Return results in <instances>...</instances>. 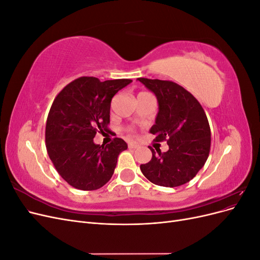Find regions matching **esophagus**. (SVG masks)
<instances>
[{"instance_id": "1", "label": "esophagus", "mask_w": 260, "mask_h": 260, "mask_svg": "<svg viewBox=\"0 0 260 260\" xmlns=\"http://www.w3.org/2000/svg\"><path fill=\"white\" fill-rule=\"evenodd\" d=\"M128 146L129 148H139L140 147V144L136 143V142H129L128 143Z\"/></svg>"}]
</instances>
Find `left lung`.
I'll return each mask as SVG.
<instances>
[{
    "mask_svg": "<svg viewBox=\"0 0 260 260\" xmlns=\"http://www.w3.org/2000/svg\"><path fill=\"white\" fill-rule=\"evenodd\" d=\"M158 101L159 111L149 130L156 142L167 141L169 149L152 151L141 165L146 179L160 186L176 187L192 180L205 165L210 151V127L200 102L183 86L169 80L138 78Z\"/></svg>",
    "mask_w": 260,
    "mask_h": 260,
    "instance_id": "8db88e82",
    "label": "left lung"
}]
</instances>
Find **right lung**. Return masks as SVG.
<instances>
[{
	"instance_id": "add662e5",
	"label": "right lung",
	"mask_w": 260,
	"mask_h": 260,
	"mask_svg": "<svg viewBox=\"0 0 260 260\" xmlns=\"http://www.w3.org/2000/svg\"><path fill=\"white\" fill-rule=\"evenodd\" d=\"M131 82L80 77L55 98L46 119L45 146L55 169L69 185L94 191L111 180L118 155L128 145L120 138L105 146L93 139L96 132L108 130L112 99Z\"/></svg>"
}]
</instances>
